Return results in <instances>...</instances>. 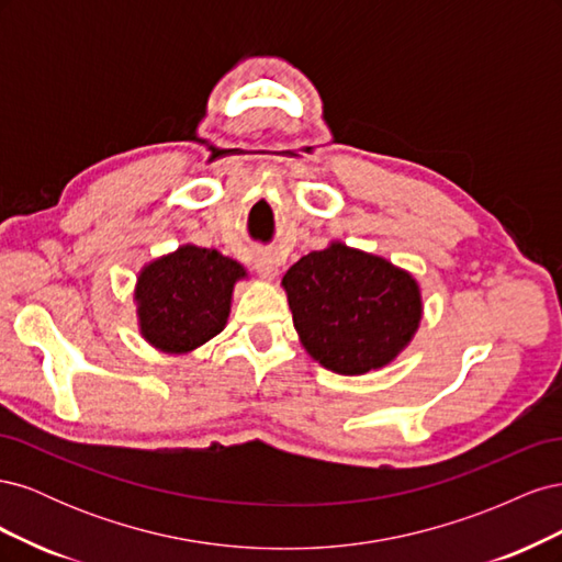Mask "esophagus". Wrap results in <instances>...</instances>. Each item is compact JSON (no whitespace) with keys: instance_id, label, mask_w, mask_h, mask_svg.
<instances>
[{"instance_id":"1","label":"esophagus","mask_w":562,"mask_h":562,"mask_svg":"<svg viewBox=\"0 0 562 562\" xmlns=\"http://www.w3.org/2000/svg\"><path fill=\"white\" fill-rule=\"evenodd\" d=\"M255 269H258V274L267 281L274 279L277 271H279L277 262L271 260V255H258V258H255Z\"/></svg>"}]
</instances>
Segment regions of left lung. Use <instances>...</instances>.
Masks as SVG:
<instances>
[{
	"label": "left lung",
	"mask_w": 562,
	"mask_h": 562,
	"mask_svg": "<svg viewBox=\"0 0 562 562\" xmlns=\"http://www.w3.org/2000/svg\"><path fill=\"white\" fill-rule=\"evenodd\" d=\"M281 285L302 347L339 375L384 368L422 321L419 285L405 269L339 241L300 258Z\"/></svg>",
	"instance_id": "left-lung-1"
}]
</instances>
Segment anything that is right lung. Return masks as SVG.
<instances>
[{
	"label": "right lung",
	"instance_id": "1",
	"mask_svg": "<svg viewBox=\"0 0 562 562\" xmlns=\"http://www.w3.org/2000/svg\"><path fill=\"white\" fill-rule=\"evenodd\" d=\"M239 279H246L239 262L192 244L145 265L133 293L140 335L166 353L206 345L223 333Z\"/></svg>",
	"mask_w": 562,
	"mask_h": 562
}]
</instances>
